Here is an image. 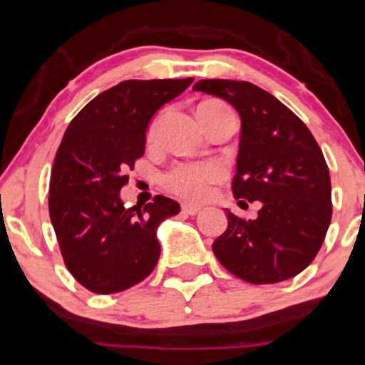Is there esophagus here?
I'll use <instances>...</instances> for the list:
<instances>
[{"label": "esophagus", "instance_id": "34e87169", "mask_svg": "<svg viewBox=\"0 0 365 365\" xmlns=\"http://www.w3.org/2000/svg\"><path fill=\"white\" fill-rule=\"evenodd\" d=\"M182 212L187 215H197L199 212H201V208H199V206H194V205H182Z\"/></svg>", "mask_w": 365, "mask_h": 365}]
</instances>
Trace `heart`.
I'll list each match as a JSON object with an SVG mask.
<instances>
[{"mask_svg": "<svg viewBox=\"0 0 365 365\" xmlns=\"http://www.w3.org/2000/svg\"><path fill=\"white\" fill-rule=\"evenodd\" d=\"M201 106H222L227 108L225 105L218 101L202 103ZM160 120H163V113L157 115L152 120L150 128H148V140H153L159 133ZM225 176V170L222 164L215 163V160H178L175 163L168 171H164L163 182L164 189L170 190L171 194L178 195V197L185 199V201L197 202L208 197L212 192V187L215 183L220 182Z\"/></svg>", "mask_w": 365, "mask_h": 365, "instance_id": "1", "label": "heart"}]
</instances>
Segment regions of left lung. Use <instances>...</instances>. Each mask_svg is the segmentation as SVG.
<instances>
[{
    "mask_svg": "<svg viewBox=\"0 0 365 365\" xmlns=\"http://www.w3.org/2000/svg\"><path fill=\"white\" fill-rule=\"evenodd\" d=\"M194 91L237 110L241 140L231 189L236 199L262 201L255 220L227 212L215 257L253 285L294 278L313 262L331 224V176L322 148L292 110L250 82L199 80Z\"/></svg>",
    "mask_w": 365,
    "mask_h": 365,
    "instance_id": "left-lung-1",
    "label": "left lung"
}]
</instances>
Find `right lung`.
I'll return each mask as SVG.
<instances>
[{
    "instance_id": "right-lung-1",
    "label": "right lung",
    "mask_w": 365,
    "mask_h": 365,
    "mask_svg": "<svg viewBox=\"0 0 365 365\" xmlns=\"http://www.w3.org/2000/svg\"><path fill=\"white\" fill-rule=\"evenodd\" d=\"M194 78L124 80L87 103L57 148L48 212L64 266L94 294H117L143 282L157 266V227L180 212L164 195L125 208L120 189L145 153L153 113Z\"/></svg>"
}]
</instances>
